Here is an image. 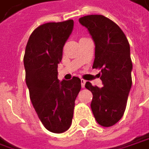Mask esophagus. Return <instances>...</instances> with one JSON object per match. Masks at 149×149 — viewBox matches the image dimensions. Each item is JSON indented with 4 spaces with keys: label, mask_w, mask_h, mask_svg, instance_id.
Masks as SVG:
<instances>
[{
    "label": "esophagus",
    "mask_w": 149,
    "mask_h": 149,
    "mask_svg": "<svg viewBox=\"0 0 149 149\" xmlns=\"http://www.w3.org/2000/svg\"><path fill=\"white\" fill-rule=\"evenodd\" d=\"M85 83H86V81H85L84 79H81V85H82V87H83V88H84V86H85Z\"/></svg>",
    "instance_id": "34e87169"
}]
</instances>
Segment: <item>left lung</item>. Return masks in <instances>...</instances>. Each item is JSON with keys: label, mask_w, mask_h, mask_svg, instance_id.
<instances>
[{"label": "left lung", "mask_w": 149, "mask_h": 149, "mask_svg": "<svg viewBox=\"0 0 149 149\" xmlns=\"http://www.w3.org/2000/svg\"><path fill=\"white\" fill-rule=\"evenodd\" d=\"M95 44L92 68L100 69L103 87L93 86L89 82L85 88L93 94L91 109L97 123L110 127L118 123L125 113L132 84V61L128 40L113 21L103 15H87L79 19Z\"/></svg>", "instance_id": "8db88e82"}]
</instances>
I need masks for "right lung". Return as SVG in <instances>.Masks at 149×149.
Returning a JSON list of instances; mask_svg holds the SVG:
<instances>
[{"instance_id":"1","label":"right lung","mask_w":149,"mask_h":149,"mask_svg":"<svg viewBox=\"0 0 149 149\" xmlns=\"http://www.w3.org/2000/svg\"><path fill=\"white\" fill-rule=\"evenodd\" d=\"M73 20L46 23L31 33L24 56L30 98L43 126L54 133L70 128L81 80L58 79L63 47L73 29Z\"/></svg>"}]
</instances>
